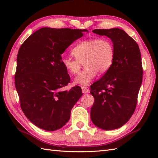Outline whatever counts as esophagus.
I'll return each mask as SVG.
<instances>
[{
  "label": "esophagus",
  "mask_w": 158,
  "mask_h": 158,
  "mask_svg": "<svg viewBox=\"0 0 158 158\" xmlns=\"http://www.w3.org/2000/svg\"><path fill=\"white\" fill-rule=\"evenodd\" d=\"M89 92V89L88 88H85V87H82V92L83 94H86L87 92Z\"/></svg>",
  "instance_id": "esophagus-1"
}]
</instances>
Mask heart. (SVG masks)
<instances>
[{
  "instance_id": "b5f03b06",
  "label": "heart",
  "mask_w": 158,
  "mask_h": 158,
  "mask_svg": "<svg viewBox=\"0 0 158 158\" xmlns=\"http://www.w3.org/2000/svg\"><path fill=\"white\" fill-rule=\"evenodd\" d=\"M75 58L63 57L62 64L70 75L78 73L84 63L85 69L77 75L74 82L88 86L98 73L105 74L110 69L115 58V48L107 38H94L79 42L72 49Z\"/></svg>"
}]
</instances>
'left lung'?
Returning a JSON list of instances; mask_svg holds the SVG:
<instances>
[{"instance_id": "left-lung-1", "label": "left lung", "mask_w": 158, "mask_h": 158, "mask_svg": "<svg viewBox=\"0 0 158 158\" xmlns=\"http://www.w3.org/2000/svg\"><path fill=\"white\" fill-rule=\"evenodd\" d=\"M92 32L110 39L115 58L110 69L90 87L94 98L90 117L100 128L117 129L130 119L136 106L143 72L139 47L122 29H95Z\"/></svg>"}]
</instances>
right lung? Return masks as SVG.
I'll list each match as a JSON object with an SVG mask.
<instances>
[{"label": "right lung", "instance_id": "obj_1", "mask_svg": "<svg viewBox=\"0 0 158 158\" xmlns=\"http://www.w3.org/2000/svg\"><path fill=\"white\" fill-rule=\"evenodd\" d=\"M86 29L42 28L23 43L17 57L15 85L26 117L39 128L54 131L68 122L81 88H61L70 78L61 55Z\"/></svg>", "mask_w": 158, "mask_h": 158}]
</instances>
